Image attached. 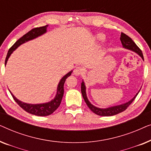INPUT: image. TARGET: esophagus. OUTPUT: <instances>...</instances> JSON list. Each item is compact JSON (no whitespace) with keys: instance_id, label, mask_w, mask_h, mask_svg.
<instances>
[{"instance_id":"34e87169","label":"esophagus","mask_w":151,"mask_h":151,"mask_svg":"<svg viewBox=\"0 0 151 151\" xmlns=\"http://www.w3.org/2000/svg\"><path fill=\"white\" fill-rule=\"evenodd\" d=\"M82 73H83V69H82V68L80 67H76L73 71V74L76 76L81 75Z\"/></svg>"}]
</instances>
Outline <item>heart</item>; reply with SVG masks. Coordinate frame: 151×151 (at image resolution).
<instances>
[{
	"mask_svg": "<svg viewBox=\"0 0 151 151\" xmlns=\"http://www.w3.org/2000/svg\"><path fill=\"white\" fill-rule=\"evenodd\" d=\"M96 38H97V40H98L102 41L105 38V37L103 34H99V35H98V36H97Z\"/></svg>",
	"mask_w": 151,
	"mask_h": 151,
	"instance_id": "b5f03b06",
	"label": "heart"
}]
</instances>
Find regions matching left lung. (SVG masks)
<instances>
[{"mask_svg": "<svg viewBox=\"0 0 151 151\" xmlns=\"http://www.w3.org/2000/svg\"><path fill=\"white\" fill-rule=\"evenodd\" d=\"M120 40L122 42V45L124 48L129 49L137 53L142 59L144 60L143 53H142L141 49L137 46V45L133 42V40L130 38L129 36H128L127 35H126L124 33H121V36H120ZM81 92L83 96V98L84 101H85L86 104H87L88 108L91 109V111H93L94 113H96V115H100V116H112V115H115L118 114L119 113L123 112L124 111H125L126 109L128 108V106L133 102V101L135 100L136 96H137L138 93L134 96L133 98H132L131 100L129 101L128 102H126L124 104L117 105V106H113L109 107V108L106 109H100L98 107H96L93 105L89 101H88L87 97H86V86L84 84V82L82 80V82L81 83Z\"/></svg>", "mask_w": 151, "mask_h": 151, "instance_id": "8db88e82", "label": "left lung"}]
</instances>
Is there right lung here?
Listing matches in <instances>:
<instances>
[{
	"instance_id": "add662e5",
	"label": "right lung",
	"mask_w": 151,
	"mask_h": 151,
	"mask_svg": "<svg viewBox=\"0 0 151 151\" xmlns=\"http://www.w3.org/2000/svg\"><path fill=\"white\" fill-rule=\"evenodd\" d=\"M48 25H45L43 27H36L34 29H32V30L24 34L23 36L16 41L14 43L11 48L9 49L8 53L7 54V57L5 58V65L7 64V62L9 59L10 55L13 53L14 50H16L20 45H21L23 43L27 42L29 40H32L33 39L36 38L37 37L41 36V35L45 34L47 32V28ZM73 71H69V73L64 76L63 78L60 81L57 87V93L55 95V98L53 99L50 102L47 103H43V104H27V103L22 102L21 101L18 100L12 92L10 91V93L12 94V97H13L14 100L16 101V102L21 107L22 109L29 113H31L32 115H37V116H47L49 115L54 112L56 109L58 108V106L60 104L62 99H63V94H64V84H65V80L67 78L71 75V73Z\"/></svg>"
}]
</instances>
